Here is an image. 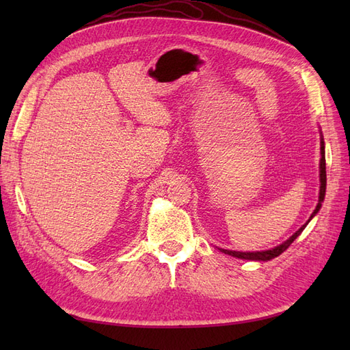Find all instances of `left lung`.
<instances>
[{
	"instance_id": "8db88e82",
	"label": "left lung",
	"mask_w": 350,
	"mask_h": 350,
	"mask_svg": "<svg viewBox=\"0 0 350 350\" xmlns=\"http://www.w3.org/2000/svg\"><path fill=\"white\" fill-rule=\"evenodd\" d=\"M325 184H327V175H325V150H324V140L321 137V159H320V197H319V204H317L315 210L312 211V215L310 217V220L319 213V210L321 208V203L324 201V197H325ZM310 220L306 221V224L295 232V234L288 239L284 241L283 243H280V245L274 247L271 250H267V251H257V252H241V251H230V250H221V252L228 254V256H232V257H237V258H242V260H254V261H269L274 257L280 256V254L283 251H286L289 248L291 243L298 238L301 235V232L305 229V226L310 224Z\"/></svg>"
}]
</instances>
